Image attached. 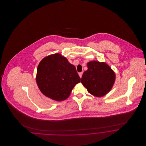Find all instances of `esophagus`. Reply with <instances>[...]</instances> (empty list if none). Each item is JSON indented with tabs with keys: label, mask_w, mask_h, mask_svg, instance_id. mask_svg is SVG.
<instances>
[{
	"label": "esophagus",
	"mask_w": 146,
	"mask_h": 146,
	"mask_svg": "<svg viewBox=\"0 0 146 146\" xmlns=\"http://www.w3.org/2000/svg\"><path fill=\"white\" fill-rule=\"evenodd\" d=\"M82 75H83V72H80V73H79V76H80V78H82Z\"/></svg>",
	"instance_id": "1"
}]
</instances>
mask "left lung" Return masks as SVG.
I'll return each mask as SVG.
<instances>
[{"label": "left lung", "mask_w": 146, "mask_h": 146, "mask_svg": "<svg viewBox=\"0 0 146 146\" xmlns=\"http://www.w3.org/2000/svg\"><path fill=\"white\" fill-rule=\"evenodd\" d=\"M88 70L84 72L81 83L91 95L102 97L111 90L115 74L106 63L96 61L88 63Z\"/></svg>", "instance_id": "obj_1"}]
</instances>
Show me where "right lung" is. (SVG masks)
I'll use <instances>...</instances> for the list:
<instances>
[{
	"mask_svg": "<svg viewBox=\"0 0 146 146\" xmlns=\"http://www.w3.org/2000/svg\"><path fill=\"white\" fill-rule=\"evenodd\" d=\"M36 82L45 96L61 101L70 96L75 85L80 82V78L75 66L57 53L45 57L39 63Z\"/></svg>",
	"mask_w": 146,
	"mask_h": 146,
	"instance_id": "obj_1",
	"label": "right lung"
}]
</instances>
